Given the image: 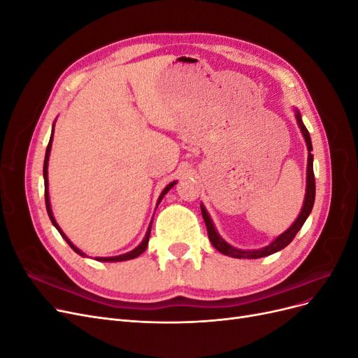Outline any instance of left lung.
I'll return each mask as SVG.
<instances>
[{"label": "left lung", "instance_id": "obj_1", "mask_svg": "<svg viewBox=\"0 0 358 358\" xmlns=\"http://www.w3.org/2000/svg\"><path fill=\"white\" fill-rule=\"evenodd\" d=\"M296 119H297V124L300 127V131L305 137V142L308 146V171H306V194H305V203H303V208L300 215L297 216V220L292 222V225L287 231H284L282 234H279L276 239L270 243L266 248L262 249H252V251H243V249H237L231 245L227 243L222 237L218 234V231L215 230V225L210 220V216L208 213V210L204 209V206L201 204V215H203V220L206 224V229H208V234H209V241L210 243L215 246V249H218V251L224 255H229V257H234V258H262V257H267L270 254H275L280 249H284L287 245H289L294 239L296 234L299 233V230L305 224V221L308 220L309 213L312 212L313 208V201H315V176H313V155L310 154L312 150V142H310V136L308 128L305 127L301 121V115L300 112L296 109Z\"/></svg>", "mask_w": 358, "mask_h": 358}]
</instances>
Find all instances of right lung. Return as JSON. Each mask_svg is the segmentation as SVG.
<instances>
[{
  "label": "right lung",
  "mask_w": 358,
  "mask_h": 358,
  "mask_svg": "<svg viewBox=\"0 0 358 358\" xmlns=\"http://www.w3.org/2000/svg\"><path fill=\"white\" fill-rule=\"evenodd\" d=\"M55 127V125H53ZM52 140H53V129H52V134H50V140H49V145H48V149H46V155H45V164H43V178H45V200H46V209H48V215H49V218H50V221H52V224L57 227V230L59 231V234L64 237V239H66V242L71 246V249L74 252H78L79 255H82V257H86V254H83L79 248H76L70 241H69V237L64 234V231L59 229V225L57 224V221H55V218H53V213H52V209H50V200H49V183H48V162H49V155H50V148H52ZM176 185V180L175 182H171V183H169V185L164 188V191L161 192V196H159V199H158V203L157 204H159V201L162 200V197L166 196V194ZM150 227H152V222H150V225H149V229H148V231H146V236H145V239L142 241V243H140L137 248H134L133 251H129V252H127V254H122V255H116V257H104V258H101V257H96L95 259L96 262H110V263H113V262H125V259H133V258H136V257H138L140 254H143L145 251H146V248H148V242H149V234H150Z\"/></svg>",
  "instance_id": "1"
}]
</instances>
